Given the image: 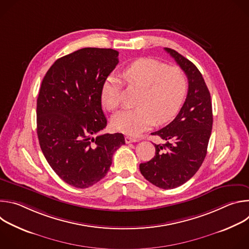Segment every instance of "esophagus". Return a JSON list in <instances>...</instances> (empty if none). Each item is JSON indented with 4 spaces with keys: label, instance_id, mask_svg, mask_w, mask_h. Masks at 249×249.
Wrapping results in <instances>:
<instances>
[{
    "label": "esophagus",
    "instance_id": "esophagus-1",
    "mask_svg": "<svg viewBox=\"0 0 249 249\" xmlns=\"http://www.w3.org/2000/svg\"><path fill=\"white\" fill-rule=\"evenodd\" d=\"M138 140L136 138H133V137H130V136H126L125 137V142L126 144H130V143H135V142H137Z\"/></svg>",
    "mask_w": 249,
    "mask_h": 249
}]
</instances>
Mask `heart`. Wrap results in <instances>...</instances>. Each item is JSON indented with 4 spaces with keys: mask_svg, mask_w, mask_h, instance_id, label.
Here are the masks:
<instances>
[{
    "mask_svg": "<svg viewBox=\"0 0 249 249\" xmlns=\"http://www.w3.org/2000/svg\"><path fill=\"white\" fill-rule=\"evenodd\" d=\"M122 78L129 85L143 89L136 109H125L111 120L114 130L136 136L153 127L171 121L181 109L188 81L178 67H168L153 58H141L122 71ZM101 103L106 109L115 110L120 103V85L109 77L101 89Z\"/></svg>",
    "mask_w": 249,
    "mask_h": 249,
    "instance_id": "1",
    "label": "heart"
}]
</instances>
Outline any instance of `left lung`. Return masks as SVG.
I'll return each instance as SVG.
<instances>
[{"label": "left lung", "instance_id": "8db88e82", "mask_svg": "<svg viewBox=\"0 0 249 249\" xmlns=\"http://www.w3.org/2000/svg\"><path fill=\"white\" fill-rule=\"evenodd\" d=\"M164 50L187 76L188 92L174 120L152 133L165 144H155V157L141 163L140 171L157 187L172 189L188 181L203 163L212 132L213 111L210 91L197 67L175 50Z\"/></svg>", "mask_w": 249, "mask_h": 249}]
</instances>
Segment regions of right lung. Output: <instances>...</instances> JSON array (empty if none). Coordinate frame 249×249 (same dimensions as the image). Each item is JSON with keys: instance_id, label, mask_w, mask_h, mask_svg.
<instances>
[{"instance_id": "add662e5", "label": "right lung", "mask_w": 249, "mask_h": 249, "mask_svg": "<svg viewBox=\"0 0 249 249\" xmlns=\"http://www.w3.org/2000/svg\"><path fill=\"white\" fill-rule=\"evenodd\" d=\"M118 54L88 47L66 55L50 67L39 89L36 122L41 151L60 178L76 188L102 179L114 152L125 144L123 134H98L107 124L101 89L119 62Z\"/></svg>"}]
</instances>
